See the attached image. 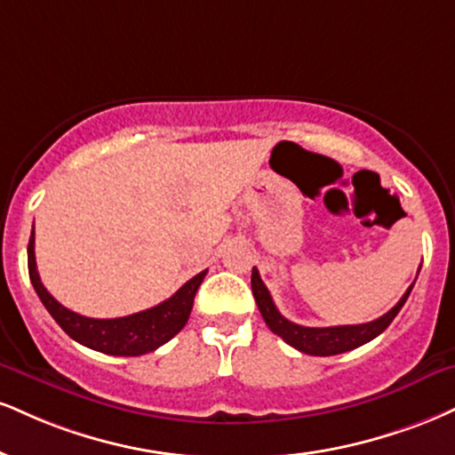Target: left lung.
<instances>
[{
	"label": "left lung",
	"mask_w": 455,
	"mask_h": 455,
	"mask_svg": "<svg viewBox=\"0 0 455 455\" xmlns=\"http://www.w3.org/2000/svg\"><path fill=\"white\" fill-rule=\"evenodd\" d=\"M413 283L407 288V292L403 294L401 300H398L387 314L377 317L373 322H366V324H352V326L314 328V326L294 324V322L286 320V317L277 311L275 303H273L269 290H267L265 282L260 280L259 269H256V267L251 269V292H254L256 305H259L260 315L265 317L267 326H269L277 337H282L288 346H292L294 349H299V352L309 354V355L343 354V352H349V349L364 346V343H369L371 339L379 337L381 332L392 324V320L398 315V311L403 309V305L407 303L409 294H411L413 290Z\"/></svg>",
	"instance_id": "8db88e82"
}]
</instances>
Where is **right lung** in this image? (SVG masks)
<instances>
[{"instance_id":"add662e5","label":"right lung","mask_w":455,"mask_h":455,"mask_svg":"<svg viewBox=\"0 0 455 455\" xmlns=\"http://www.w3.org/2000/svg\"><path fill=\"white\" fill-rule=\"evenodd\" d=\"M36 235L31 233L29 245H27V265H29V277L34 283L37 297L48 309V314L54 317L59 326L63 328L74 341L82 346L103 352L109 355H141L148 352H155L169 339H173L188 322L190 311H193L195 294L204 282L205 273L201 271L193 280L184 283L172 299L163 300L156 307H150L140 314H131L124 317H109V320H100V317H86L76 314L68 307H63L57 299L44 288L40 280V273L36 267Z\"/></svg>"}]
</instances>
